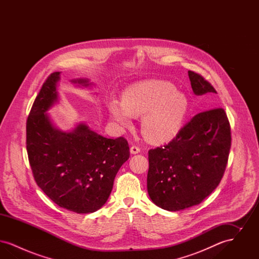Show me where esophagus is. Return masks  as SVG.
I'll list each match as a JSON object with an SVG mask.
<instances>
[{"mask_svg":"<svg viewBox=\"0 0 259 259\" xmlns=\"http://www.w3.org/2000/svg\"><path fill=\"white\" fill-rule=\"evenodd\" d=\"M130 152H131L132 154H137V153L140 152V148H138V147H136V146H132V147L130 148Z\"/></svg>","mask_w":259,"mask_h":259,"instance_id":"obj_1","label":"esophagus"}]
</instances>
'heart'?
I'll list each match as a JSON object with an SVG mask.
<instances>
[{"label":"heart","instance_id":"obj_1","mask_svg":"<svg viewBox=\"0 0 259 259\" xmlns=\"http://www.w3.org/2000/svg\"><path fill=\"white\" fill-rule=\"evenodd\" d=\"M107 110L118 129H129L134 116H142L141 128L146 139L154 144L172 141L181 132L189 101L172 83L165 80H145L126 88L121 100L111 98Z\"/></svg>","mask_w":259,"mask_h":259}]
</instances>
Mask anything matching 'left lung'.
<instances>
[{
	"label": "left lung",
	"mask_w": 259,
	"mask_h": 259,
	"mask_svg": "<svg viewBox=\"0 0 259 259\" xmlns=\"http://www.w3.org/2000/svg\"><path fill=\"white\" fill-rule=\"evenodd\" d=\"M193 93H217L203 76L188 71ZM231 147L225 111H203L164 147L148 151V192L162 209L177 211L200 204L222 181Z\"/></svg>",
	"instance_id": "left-lung-1"
}]
</instances>
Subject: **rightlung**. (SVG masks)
<instances>
[{"instance_id":"add662e5","label":"right lung","mask_w":259,"mask_h":259,"mask_svg":"<svg viewBox=\"0 0 259 259\" xmlns=\"http://www.w3.org/2000/svg\"><path fill=\"white\" fill-rule=\"evenodd\" d=\"M60 74L48 77L28 116L29 161L37 185L55 204L77 213L94 212L110 197L114 178L129 158V146L123 137H103L83 122L70 131L55 125L49 111L59 103ZM70 81L94 85L88 78Z\"/></svg>"}]
</instances>
